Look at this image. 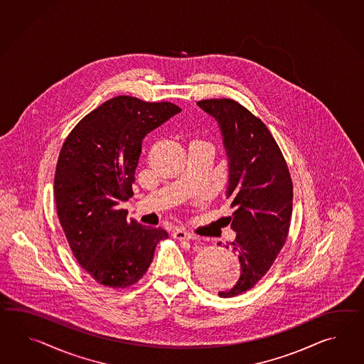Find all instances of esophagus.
<instances>
[{"mask_svg": "<svg viewBox=\"0 0 364 364\" xmlns=\"http://www.w3.org/2000/svg\"><path fill=\"white\" fill-rule=\"evenodd\" d=\"M172 237H173V238H175V240H196V237H195V235H193V234H191V232H188V231L180 230V229H178V230L173 231V232H172Z\"/></svg>", "mask_w": 364, "mask_h": 364, "instance_id": "obj_1", "label": "esophagus"}]
</instances>
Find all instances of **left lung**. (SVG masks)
<instances>
[{
  "label": "left lung",
  "instance_id": "1",
  "mask_svg": "<svg viewBox=\"0 0 364 364\" xmlns=\"http://www.w3.org/2000/svg\"><path fill=\"white\" fill-rule=\"evenodd\" d=\"M221 127L229 158V217L237 238L240 280L220 297H234L251 289L266 275L282 251L292 217L293 184L283 152L266 124L231 98L197 102Z\"/></svg>",
  "mask_w": 364,
  "mask_h": 364
}]
</instances>
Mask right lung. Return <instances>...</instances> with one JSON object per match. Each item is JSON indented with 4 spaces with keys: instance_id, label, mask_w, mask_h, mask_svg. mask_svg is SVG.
<instances>
[{
    "instance_id": "add662e5",
    "label": "right lung",
    "mask_w": 364,
    "mask_h": 364,
    "mask_svg": "<svg viewBox=\"0 0 364 364\" xmlns=\"http://www.w3.org/2000/svg\"><path fill=\"white\" fill-rule=\"evenodd\" d=\"M181 109L117 96L92 110L63 143L53 191L73 257L98 284L124 289L147 272L161 228L127 220L121 204L133 196L144 135Z\"/></svg>"
}]
</instances>
